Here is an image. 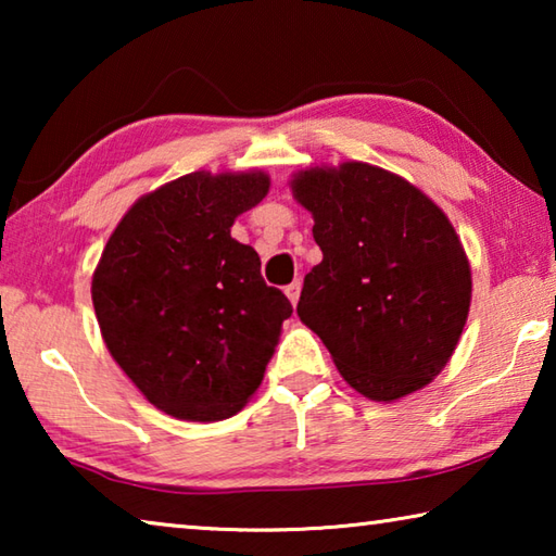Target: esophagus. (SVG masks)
Here are the masks:
<instances>
[{"instance_id":"34e87169","label":"esophagus","mask_w":556,"mask_h":556,"mask_svg":"<svg viewBox=\"0 0 556 556\" xmlns=\"http://www.w3.org/2000/svg\"><path fill=\"white\" fill-rule=\"evenodd\" d=\"M287 291V296H289V301H291V304H294L296 306V301H299V294H301V281L299 279H294V281H291V285L285 289Z\"/></svg>"}]
</instances>
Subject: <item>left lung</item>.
Wrapping results in <instances>:
<instances>
[{
    "label": "left lung",
    "instance_id": "left-lung-1",
    "mask_svg": "<svg viewBox=\"0 0 556 556\" xmlns=\"http://www.w3.org/2000/svg\"><path fill=\"white\" fill-rule=\"evenodd\" d=\"M324 260L296 314L355 392L394 402L446 368L470 308V265L446 213L425 191L363 162L291 178Z\"/></svg>",
    "mask_w": 556,
    "mask_h": 556
}]
</instances>
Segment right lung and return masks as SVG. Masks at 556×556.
Returning a JSON list of instances; mask_svg holds the SVG:
<instances>
[{"mask_svg": "<svg viewBox=\"0 0 556 556\" xmlns=\"http://www.w3.org/2000/svg\"><path fill=\"white\" fill-rule=\"evenodd\" d=\"M269 176L193 172L122 215L92 271L102 341L156 409L186 421L238 414L275 355L289 299L230 228Z\"/></svg>", "mask_w": 556, "mask_h": 556, "instance_id": "right-lung-1", "label": "right lung"}]
</instances>
